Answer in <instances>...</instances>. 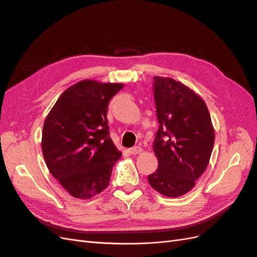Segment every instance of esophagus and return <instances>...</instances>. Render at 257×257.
<instances>
[{
	"instance_id": "esophagus-1",
	"label": "esophagus",
	"mask_w": 257,
	"mask_h": 257,
	"mask_svg": "<svg viewBox=\"0 0 257 257\" xmlns=\"http://www.w3.org/2000/svg\"><path fill=\"white\" fill-rule=\"evenodd\" d=\"M143 152V148L141 147H133L130 149V153L131 154H138V153H142Z\"/></svg>"
}]
</instances>
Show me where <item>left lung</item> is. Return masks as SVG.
Returning <instances> with one entry per match:
<instances>
[{"mask_svg":"<svg viewBox=\"0 0 257 257\" xmlns=\"http://www.w3.org/2000/svg\"><path fill=\"white\" fill-rule=\"evenodd\" d=\"M160 127L153 151L159 168L148 176L152 188L167 197L190 192L206 170L214 145L208 107L197 93L169 77H154Z\"/></svg>","mask_w":257,"mask_h":257,"instance_id":"1","label":"left lung"}]
</instances>
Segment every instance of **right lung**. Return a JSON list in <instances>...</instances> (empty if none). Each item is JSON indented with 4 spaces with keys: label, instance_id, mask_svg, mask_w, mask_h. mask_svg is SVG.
<instances>
[{
    "label": "right lung",
    "instance_id": "add662e5",
    "mask_svg": "<svg viewBox=\"0 0 257 257\" xmlns=\"http://www.w3.org/2000/svg\"><path fill=\"white\" fill-rule=\"evenodd\" d=\"M123 83L85 79L67 88L46 116L42 151L51 175L72 196L103 192L121 158L109 136L108 103Z\"/></svg>",
    "mask_w": 257,
    "mask_h": 257
}]
</instances>
